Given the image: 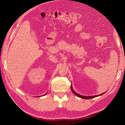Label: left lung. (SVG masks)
<instances>
[{
  "mask_svg": "<svg viewBox=\"0 0 125 125\" xmlns=\"http://www.w3.org/2000/svg\"><path fill=\"white\" fill-rule=\"evenodd\" d=\"M71 89L72 92H73V93L74 94H75V95L79 97H80V98H81V99H92V98H94V97H97V96H99L103 95V94L105 93H102V94H99V95H93V96H85L81 95H80V94H78V93H77L75 92L73 90V88H72V86H71Z\"/></svg>",
  "mask_w": 125,
  "mask_h": 125,
  "instance_id": "obj_1",
  "label": "left lung"
}]
</instances>
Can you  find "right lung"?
Segmentation results:
<instances>
[{
	"label": "right lung",
	"mask_w": 125,
	"mask_h": 125,
	"mask_svg": "<svg viewBox=\"0 0 125 125\" xmlns=\"http://www.w3.org/2000/svg\"><path fill=\"white\" fill-rule=\"evenodd\" d=\"M44 95H46V94H44Z\"/></svg>",
	"instance_id": "1"
}]
</instances>
